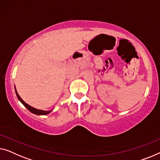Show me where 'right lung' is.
<instances>
[{"mask_svg": "<svg viewBox=\"0 0 160 160\" xmlns=\"http://www.w3.org/2000/svg\"><path fill=\"white\" fill-rule=\"evenodd\" d=\"M15 91H16V94H17V98H19V100L22 103V104H23V105L24 106V107H25L27 108V109H28L29 110V111L32 112V113L35 114H38V115H46V114H49L51 111H52V110H50V111H43V110L37 109H35V108L32 107H31V106L28 105V103L24 102V101L22 99V98L20 97L19 94H18L17 90H16V88H15Z\"/></svg>", "mask_w": 160, "mask_h": 160, "instance_id": "1", "label": "right lung"}]
</instances>
